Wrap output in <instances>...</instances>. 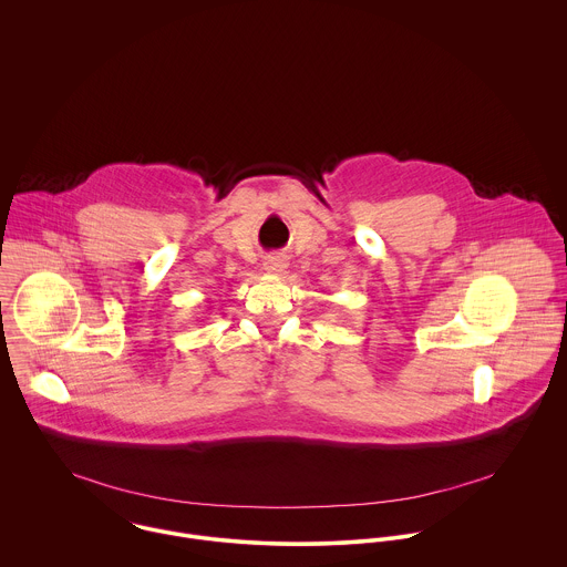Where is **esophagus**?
<instances>
[{
	"label": "esophagus",
	"mask_w": 567,
	"mask_h": 567,
	"mask_svg": "<svg viewBox=\"0 0 567 567\" xmlns=\"http://www.w3.org/2000/svg\"><path fill=\"white\" fill-rule=\"evenodd\" d=\"M286 268H288L286 255H270L264 261V270L270 275H281V272H286Z\"/></svg>",
	"instance_id": "34e87169"
}]
</instances>
